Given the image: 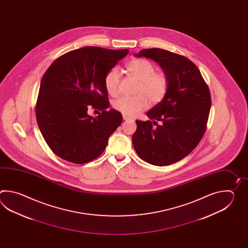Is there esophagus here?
I'll list each match as a JSON object with an SVG mask.
<instances>
[{
    "label": "esophagus",
    "instance_id": "1",
    "mask_svg": "<svg viewBox=\"0 0 248 248\" xmlns=\"http://www.w3.org/2000/svg\"><path fill=\"white\" fill-rule=\"evenodd\" d=\"M123 120L124 121H130L132 120L131 117L127 116L126 114H123Z\"/></svg>",
    "mask_w": 248,
    "mask_h": 248
}]
</instances>
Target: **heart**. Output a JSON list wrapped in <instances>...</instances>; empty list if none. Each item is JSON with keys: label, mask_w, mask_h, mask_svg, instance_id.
Listing matches in <instances>:
<instances>
[{"label": "heart", "mask_w": 248, "mask_h": 248, "mask_svg": "<svg viewBox=\"0 0 248 248\" xmlns=\"http://www.w3.org/2000/svg\"><path fill=\"white\" fill-rule=\"evenodd\" d=\"M126 69L139 80L138 95L122 96L114 101L113 107L127 116H137L147 108L150 101L156 105L163 100L169 91V78L163 73L156 72L155 64L145 58L132 60L127 63ZM121 78V72L117 67H112L106 73L104 82L109 95L115 96L119 94Z\"/></svg>", "instance_id": "obj_1"}]
</instances>
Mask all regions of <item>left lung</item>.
I'll return each mask as SVG.
<instances>
[{"mask_svg": "<svg viewBox=\"0 0 248 248\" xmlns=\"http://www.w3.org/2000/svg\"><path fill=\"white\" fill-rule=\"evenodd\" d=\"M135 56L158 63L169 88L163 100L148 111L150 121H136L133 145L148 163H175L195 149L206 132L211 107L208 86L195 63L179 54L153 47Z\"/></svg>", "mask_w": 248, "mask_h": 248, "instance_id": "1", "label": "left lung"}]
</instances>
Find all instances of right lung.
<instances>
[{"instance_id": "1", "label": "right lung", "mask_w": 248, "mask_h": 248, "mask_svg": "<svg viewBox=\"0 0 248 248\" xmlns=\"http://www.w3.org/2000/svg\"><path fill=\"white\" fill-rule=\"evenodd\" d=\"M128 49L84 47L57 58L42 77L35 115L42 137L59 158L84 164L99 157L122 124L121 112L109 107L105 76ZM90 105L101 111L87 114Z\"/></svg>"}]
</instances>
